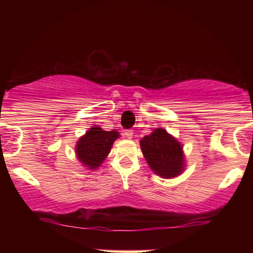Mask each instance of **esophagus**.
Segmentation results:
<instances>
[{"label": "esophagus", "mask_w": 253, "mask_h": 253, "mask_svg": "<svg viewBox=\"0 0 253 253\" xmlns=\"http://www.w3.org/2000/svg\"><path fill=\"white\" fill-rule=\"evenodd\" d=\"M125 135H126L128 139H130L133 136V130L132 129H126V130H125Z\"/></svg>", "instance_id": "esophagus-1"}]
</instances>
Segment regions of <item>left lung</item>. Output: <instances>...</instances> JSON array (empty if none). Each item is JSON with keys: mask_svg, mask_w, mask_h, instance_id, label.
I'll return each mask as SVG.
<instances>
[{"mask_svg": "<svg viewBox=\"0 0 253 253\" xmlns=\"http://www.w3.org/2000/svg\"><path fill=\"white\" fill-rule=\"evenodd\" d=\"M140 147L150 168L164 178L178 176L183 170L182 146L163 128H157L140 140Z\"/></svg>", "mask_w": 253, "mask_h": 253, "instance_id": "1", "label": "left lung"}]
</instances>
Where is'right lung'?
<instances>
[{
	"label": "right lung",
	"mask_w": 253,
	"mask_h": 253,
	"mask_svg": "<svg viewBox=\"0 0 253 253\" xmlns=\"http://www.w3.org/2000/svg\"><path fill=\"white\" fill-rule=\"evenodd\" d=\"M119 136L115 130H102L98 126L91 127L85 135L78 140L76 153L78 159L91 169L100 167L109 153L114 140Z\"/></svg>",
	"instance_id": "1"
}]
</instances>
